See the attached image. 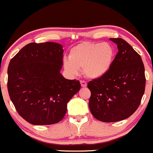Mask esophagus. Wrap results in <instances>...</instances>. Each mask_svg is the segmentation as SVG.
<instances>
[{"label": "esophagus", "mask_w": 153, "mask_h": 153, "mask_svg": "<svg viewBox=\"0 0 153 153\" xmlns=\"http://www.w3.org/2000/svg\"><path fill=\"white\" fill-rule=\"evenodd\" d=\"M80 84H81L82 87H83V88H85L87 86V83H86L85 81H83V80H81V81H80Z\"/></svg>", "instance_id": "esophagus-1"}]
</instances>
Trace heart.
I'll return each instance as SVG.
<instances>
[{"instance_id": "obj_1", "label": "heart", "mask_w": 153, "mask_h": 153, "mask_svg": "<svg viewBox=\"0 0 153 153\" xmlns=\"http://www.w3.org/2000/svg\"><path fill=\"white\" fill-rule=\"evenodd\" d=\"M114 51L109 44L83 42L71 48L69 59H65L63 66L68 74L75 76L82 68L88 78L97 79L108 72L112 64Z\"/></svg>"}]
</instances>
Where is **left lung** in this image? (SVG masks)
<instances>
[{
    "label": "left lung",
    "instance_id": "left-lung-1",
    "mask_svg": "<svg viewBox=\"0 0 153 153\" xmlns=\"http://www.w3.org/2000/svg\"><path fill=\"white\" fill-rule=\"evenodd\" d=\"M110 40L117 45L118 52L109 70L88 83L91 112L97 120L106 123L130 117L138 108L146 85L140 56L123 39Z\"/></svg>",
    "mask_w": 153,
    "mask_h": 153
}]
</instances>
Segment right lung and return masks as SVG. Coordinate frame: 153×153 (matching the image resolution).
Here are the masks:
<instances>
[{
    "label": "right lung",
    "mask_w": 153,
    "mask_h": 153,
    "mask_svg": "<svg viewBox=\"0 0 153 153\" xmlns=\"http://www.w3.org/2000/svg\"><path fill=\"white\" fill-rule=\"evenodd\" d=\"M62 46L55 42L30 43L10 60L7 88L21 117L33 125L61 121L67 104L79 91V80L60 73Z\"/></svg>",
    "instance_id": "add662e5"
}]
</instances>
